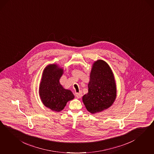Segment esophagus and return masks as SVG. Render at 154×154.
<instances>
[{
    "instance_id": "obj_1",
    "label": "esophagus",
    "mask_w": 154,
    "mask_h": 154,
    "mask_svg": "<svg viewBox=\"0 0 154 154\" xmlns=\"http://www.w3.org/2000/svg\"><path fill=\"white\" fill-rule=\"evenodd\" d=\"M82 96H83V94H82V91H80L79 92L75 94V96H76L77 98H78V99L81 98V97H82Z\"/></svg>"
}]
</instances>
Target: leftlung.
<instances>
[{
    "label": "left lung",
    "mask_w": 154,
    "mask_h": 154,
    "mask_svg": "<svg viewBox=\"0 0 154 154\" xmlns=\"http://www.w3.org/2000/svg\"><path fill=\"white\" fill-rule=\"evenodd\" d=\"M88 87V92L83 96V101L90 113L100 112L114 103L116 97L114 76L104 60H98L93 65Z\"/></svg>",
    "instance_id": "left-lung-1"
}]
</instances>
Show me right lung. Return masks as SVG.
Segmentation results:
<instances>
[{
  "mask_svg": "<svg viewBox=\"0 0 154 154\" xmlns=\"http://www.w3.org/2000/svg\"><path fill=\"white\" fill-rule=\"evenodd\" d=\"M63 72V69L56 65L47 66L43 72L39 90L43 104L47 108L58 112L63 109L67 101L74 98L72 92L63 88L60 83Z\"/></svg>",
  "mask_w": 154,
  "mask_h": 154,
  "instance_id": "add662e5",
  "label": "right lung"
}]
</instances>
